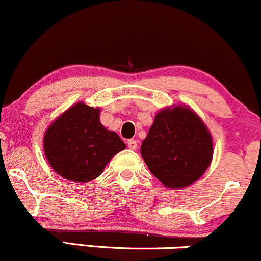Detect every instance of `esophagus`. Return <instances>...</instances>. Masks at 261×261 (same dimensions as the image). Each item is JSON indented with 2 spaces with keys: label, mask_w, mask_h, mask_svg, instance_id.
I'll list each match as a JSON object with an SVG mask.
<instances>
[{
  "label": "esophagus",
  "mask_w": 261,
  "mask_h": 261,
  "mask_svg": "<svg viewBox=\"0 0 261 261\" xmlns=\"http://www.w3.org/2000/svg\"><path fill=\"white\" fill-rule=\"evenodd\" d=\"M127 146L130 149H136L137 148V141L136 140H128Z\"/></svg>",
  "instance_id": "1"
}]
</instances>
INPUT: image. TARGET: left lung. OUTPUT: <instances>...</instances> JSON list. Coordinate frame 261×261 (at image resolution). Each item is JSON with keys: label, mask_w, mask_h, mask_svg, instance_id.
<instances>
[{"label": "left lung", "mask_w": 261, "mask_h": 261, "mask_svg": "<svg viewBox=\"0 0 261 261\" xmlns=\"http://www.w3.org/2000/svg\"><path fill=\"white\" fill-rule=\"evenodd\" d=\"M214 143L208 128L190 108L162 109L141 145L148 169L164 187L181 189L208 168Z\"/></svg>", "instance_id": "left-lung-1"}]
</instances>
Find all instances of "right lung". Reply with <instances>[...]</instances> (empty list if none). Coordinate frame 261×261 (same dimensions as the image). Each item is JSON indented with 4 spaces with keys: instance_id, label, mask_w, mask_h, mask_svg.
I'll use <instances>...</instances> for the list:
<instances>
[{
    "instance_id": "add662e5",
    "label": "right lung",
    "mask_w": 261,
    "mask_h": 261,
    "mask_svg": "<svg viewBox=\"0 0 261 261\" xmlns=\"http://www.w3.org/2000/svg\"><path fill=\"white\" fill-rule=\"evenodd\" d=\"M99 113V108L80 101L61 114L45 133V157L62 178L91 181L126 147L118 134L100 124Z\"/></svg>"
}]
</instances>
